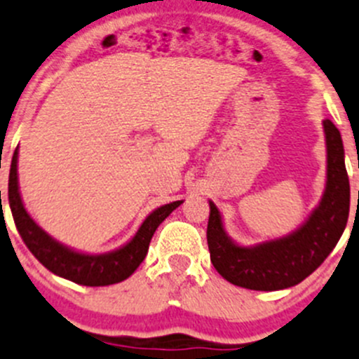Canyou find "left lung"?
Returning <instances> with one entry per match:
<instances>
[{"instance_id": "1", "label": "left lung", "mask_w": 359, "mask_h": 359, "mask_svg": "<svg viewBox=\"0 0 359 359\" xmlns=\"http://www.w3.org/2000/svg\"><path fill=\"white\" fill-rule=\"evenodd\" d=\"M327 141V187L318 208L296 232L280 239L237 246L225 233L220 211L210 201L206 239L210 258L230 284L251 290L287 289L318 269L341 239L349 217V177L337 127L323 122Z\"/></svg>"}]
</instances>
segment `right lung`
Returning a JSON list of instances; mask_svg holds the SVG:
<instances>
[{"instance_id": "add662e5", "label": "right lung", "mask_w": 359, "mask_h": 359, "mask_svg": "<svg viewBox=\"0 0 359 359\" xmlns=\"http://www.w3.org/2000/svg\"><path fill=\"white\" fill-rule=\"evenodd\" d=\"M17 156L18 149H15L8 179V203L18 233H20L22 241L29 248V251L48 270L58 275V277L75 282V284L100 287V285L116 284V282H122L127 277H130L148 255V248L154 230L182 203L173 201L170 205L154 210L142 222V225L139 227L137 233L132 237L130 243H127L123 248L111 252H104V255H84V252H77L74 249L56 243L25 211L20 192H18Z\"/></svg>"}]
</instances>
